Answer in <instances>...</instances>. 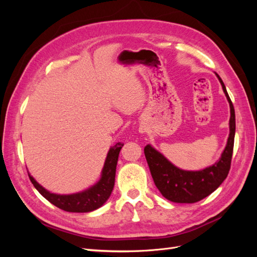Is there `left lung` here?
I'll list each match as a JSON object with an SVG mask.
<instances>
[{"label":"left lung","mask_w":257,"mask_h":257,"mask_svg":"<svg viewBox=\"0 0 257 257\" xmlns=\"http://www.w3.org/2000/svg\"><path fill=\"white\" fill-rule=\"evenodd\" d=\"M215 75L222 84L225 96H226L230 107L229 135L221 158L213 165L206 167L205 169L195 170V172L183 170L170 163L164 155L154 149L151 145H147L145 147L146 160L149 165L153 181L162 195L173 203H197L219 188L228 175L236 132L235 109L224 82L219 75Z\"/></svg>","instance_id":"1"}]
</instances>
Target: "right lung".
Returning a JSON list of instances; mask_svg holds the SVG:
<instances>
[{"label":"right lung","mask_w":257,"mask_h":257,"mask_svg":"<svg viewBox=\"0 0 257 257\" xmlns=\"http://www.w3.org/2000/svg\"><path fill=\"white\" fill-rule=\"evenodd\" d=\"M123 145L118 143L110 148L107 153L100 179L94 185H92L91 188L82 192L68 194V195H61V194L51 193L43 188L28 173L29 178L31 182L33 183L34 188L56 207L67 212H91L93 210L102 207L110 196L114 185L116 163H118L119 153Z\"/></svg>","instance_id":"obj_1"}]
</instances>
